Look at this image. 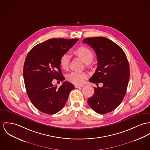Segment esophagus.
Segmentation results:
<instances>
[{
    "label": "esophagus",
    "mask_w": 150,
    "mask_h": 150,
    "mask_svg": "<svg viewBox=\"0 0 150 150\" xmlns=\"http://www.w3.org/2000/svg\"><path fill=\"white\" fill-rule=\"evenodd\" d=\"M84 86L83 85H75V87L76 88H81V87H83Z\"/></svg>",
    "instance_id": "esophagus-1"
}]
</instances>
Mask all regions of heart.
I'll use <instances>...</instances> for the list:
<instances>
[{
  "mask_svg": "<svg viewBox=\"0 0 150 150\" xmlns=\"http://www.w3.org/2000/svg\"><path fill=\"white\" fill-rule=\"evenodd\" d=\"M75 55L81 58L85 63H91L94 58V55L92 51L86 47H80L74 51ZM69 57L67 54H63L60 58V65L63 69H67L69 64ZM87 75L81 72H72L67 75V80L70 82L80 84L83 83L86 78Z\"/></svg>",
  "mask_w": 150,
  "mask_h": 150,
  "instance_id": "heart-1",
  "label": "heart"
}]
</instances>
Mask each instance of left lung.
Here are the masks:
<instances>
[{
  "label": "left lung",
  "instance_id": "obj_1",
  "mask_svg": "<svg viewBox=\"0 0 150 150\" xmlns=\"http://www.w3.org/2000/svg\"><path fill=\"white\" fill-rule=\"evenodd\" d=\"M92 47L98 58V67L90 82L103 83L102 87H94V93L87 102L99 114L111 112L121 103L127 91L129 67L123 50L112 40L104 37L83 40Z\"/></svg>",
  "mask_w": 150,
  "mask_h": 150
}]
</instances>
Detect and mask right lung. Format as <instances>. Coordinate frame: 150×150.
<instances>
[{
	"label": "right lung",
	"mask_w": 150,
	"mask_h": 150,
	"mask_svg": "<svg viewBox=\"0 0 150 150\" xmlns=\"http://www.w3.org/2000/svg\"><path fill=\"white\" fill-rule=\"evenodd\" d=\"M79 39H51L34 47L27 54L23 67V78L27 95L40 111L52 115L60 111L66 103L74 86L64 81L57 88L54 79L64 81L60 58Z\"/></svg>",
	"instance_id": "1"
}]
</instances>
